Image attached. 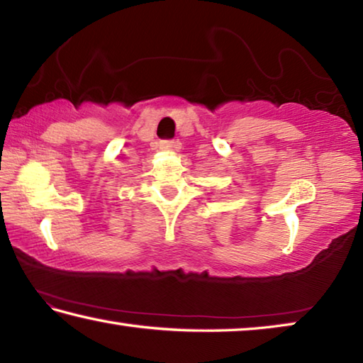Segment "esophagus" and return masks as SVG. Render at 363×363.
Returning <instances> with one entry per match:
<instances>
[{
    "label": "esophagus",
    "mask_w": 363,
    "mask_h": 363,
    "mask_svg": "<svg viewBox=\"0 0 363 363\" xmlns=\"http://www.w3.org/2000/svg\"><path fill=\"white\" fill-rule=\"evenodd\" d=\"M176 147H177V143H174V140H169V139H164V140H162V143H160V149L167 150V152L174 150Z\"/></svg>",
    "instance_id": "1"
}]
</instances>
